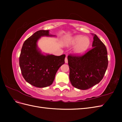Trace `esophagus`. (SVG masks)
<instances>
[{
	"label": "esophagus",
	"instance_id": "34e87169",
	"mask_svg": "<svg viewBox=\"0 0 122 122\" xmlns=\"http://www.w3.org/2000/svg\"><path fill=\"white\" fill-rule=\"evenodd\" d=\"M65 63H68V58H67V57H66L65 58Z\"/></svg>",
	"mask_w": 122,
	"mask_h": 122
}]
</instances>
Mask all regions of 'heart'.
Listing matches in <instances>:
<instances>
[{
	"label": "heart",
	"mask_w": 122,
	"mask_h": 122,
	"mask_svg": "<svg viewBox=\"0 0 122 122\" xmlns=\"http://www.w3.org/2000/svg\"><path fill=\"white\" fill-rule=\"evenodd\" d=\"M90 40L87 37L82 36H77L73 38L70 41L72 45H76L74 49L76 54L81 55L86 52L90 45Z\"/></svg>",
	"instance_id": "heart-1"
}]
</instances>
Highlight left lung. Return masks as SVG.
<instances>
[{
	"label": "left lung",
	"mask_w": 122,
	"mask_h": 122,
	"mask_svg": "<svg viewBox=\"0 0 122 122\" xmlns=\"http://www.w3.org/2000/svg\"><path fill=\"white\" fill-rule=\"evenodd\" d=\"M92 47L84 54L68 56L70 82L78 89L87 90L99 83L108 67L106 48L96 35Z\"/></svg>",
	"instance_id": "8db88e82"
}]
</instances>
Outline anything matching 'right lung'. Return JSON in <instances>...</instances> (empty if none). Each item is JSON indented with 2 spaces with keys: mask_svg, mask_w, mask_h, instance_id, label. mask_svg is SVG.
<instances>
[{
  "mask_svg": "<svg viewBox=\"0 0 122 122\" xmlns=\"http://www.w3.org/2000/svg\"><path fill=\"white\" fill-rule=\"evenodd\" d=\"M42 36H52L48 30L36 32L24 42L19 57L22 75L26 81L38 87L52 84L58 69L65 63L66 55H44L38 50L36 42Z\"/></svg>",
  "mask_w": 122,
  "mask_h": 122,
  "instance_id": "right-lung-1",
  "label": "right lung"
}]
</instances>
